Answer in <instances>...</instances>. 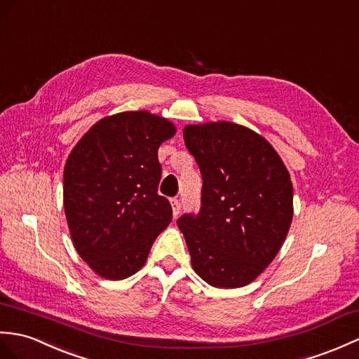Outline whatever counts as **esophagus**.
Here are the masks:
<instances>
[{"label":"esophagus","instance_id":"34e87169","mask_svg":"<svg viewBox=\"0 0 359 359\" xmlns=\"http://www.w3.org/2000/svg\"><path fill=\"white\" fill-rule=\"evenodd\" d=\"M171 208H172L174 217H177L179 212H180V202L177 198H171Z\"/></svg>","mask_w":359,"mask_h":359}]
</instances>
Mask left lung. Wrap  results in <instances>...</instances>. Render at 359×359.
<instances>
[{
    "mask_svg": "<svg viewBox=\"0 0 359 359\" xmlns=\"http://www.w3.org/2000/svg\"><path fill=\"white\" fill-rule=\"evenodd\" d=\"M203 177L202 208L177 226L200 278L220 289L252 283L285 243L294 217V188L275 148L234 122L183 128Z\"/></svg>",
    "mask_w": 359,
    "mask_h": 359,
    "instance_id": "1",
    "label": "left lung"
}]
</instances>
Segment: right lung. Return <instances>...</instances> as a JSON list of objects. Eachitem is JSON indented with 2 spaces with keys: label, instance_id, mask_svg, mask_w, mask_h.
<instances>
[{
  "label": "right lung",
  "instance_id": "right-lung-1",
  "mask_svg": "<svg viewBox=\"0 0 359 359\" xmlns=\"http://www.w3.org/2000/svg\"><path fill=\"white\" fill-rule=\"evenodd\" d=\"M176 131L159 114L122 111L97 121L69 154L65 219L74 249L99 277L123 280L136 273L171 223V205L157 194V149Z\"/></svg>",
  "mask_w": 359,
  "mask_h": 359
}]
</instances>
